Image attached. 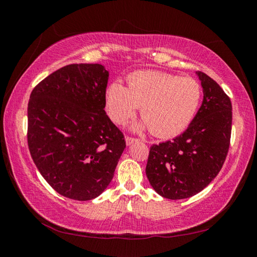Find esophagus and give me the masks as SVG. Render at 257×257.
Instances as JSON below:
<instances>
[{
	"instance_id": "obj_1",
	"label": "esophagus",
	"mask_w": 257,
	"mask_h": 257,
	"mask_svg": "<svg viewBox=\"0 0 257 257\" xmlns=\"http://www.w3.org/2000/svg\"><path fill=\"white\" fill-rule=\"evenodd\" d=\"M136 142H138L137 138H133V137H129V136L125 137V144H127L128 146L134 144V143H136Z\"/></svg>"
}]
</instances>
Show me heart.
Instances as JSON below:
<instances>
[{
    "mask_svg": "<svg viewBox=\"0 0 257 257\" xmlns=\"http://www.w3.org/2000/svg\"><path fill=\"white\" fill-rule=\"evenodd\" d=\"M110 118L123 123L137 107L144 121L141 128H151L158 137L180 135L191 123L202 101V87L193 78L158 70H142L128 77V88L113 81L106 89Z\"/></svg>",
    "mask_w": 257,
    "mask_h": 257,
    "instance_id": "1",
    "label": "heart"
}]
</instances>
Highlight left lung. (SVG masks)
I'll use <instances>...</instances> for the list:
<instances>
[{
    "instance_id": "left-lung-1",
    "label": "left lung",
    "mask_w": 257,
    "mask_h": 257,
    "mask_svg": "<svg viewBox=\"0 0 257 257\" xmlns=\"http://www.w3.org/2000/svg\"><path fill=\"white\" fill-rule=\"evenodd\" d=\"M196 75L203 102L184 133L150 150L146 176L161 196L184 199L202 191L220 172L230 145L232 106L228 95L204 72Z\"/></svg>"
}]
</instances>
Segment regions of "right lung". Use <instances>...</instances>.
I'll return each instance as SVG.
<instances>
[{"instance_id": "right-lung-1", "label": "right lung", "mask_w": 257, "mask_h": 257, "mask_svg": "<svg viewBox=\"0 0 257 257\" xmlns=\"http://www.w3.org/2000/svg\"><path fill=\"white\" fill-rule=\"evenodd\" d=\"M107 80L102 64H69L30 94V155L43 178L64 197L99 196L125 149L123 134L104 110Z\"/></svg>"}]
</instances>
